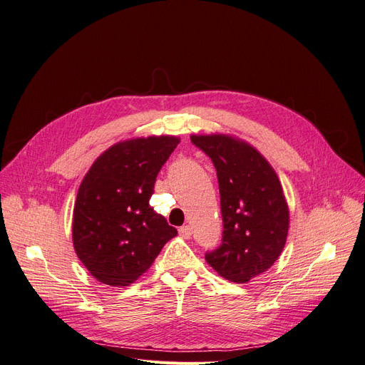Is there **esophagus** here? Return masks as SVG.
Wrapping results in <instances>:
<instances>
[{
  "label": "esophagus",
  "mask_w": 365,
  "mask_h": 365,
  "mask_svg": "<svg viewBox=\"0 0 365 365\" xmlns=\"http://www.w3.org/2000/svg\"><path fill=\"white\" fill-rule=\"evenodd\" d=\"M180 235L184 237V239H190L192 236V228L189 225H182L180 228Z\"/></svg>",
  "instance_id": "obj_1"
}]
</instances>
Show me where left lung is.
I'll use <instances>...</instances> for the list:
<instances>
[{
    "mask_svg": "<svg viewBox=\"0 0 365 365\" xmlns=\"http://www.w3.org/2000/svg\"><path fill=\"white\" fill-rule=\"evenodd\" d=\"M212 158L217 173L222 244L205 254L220 277L248 283L282 254L289 230V207L277 173L250 143L228 134L190 135Z\"/></svg>",
    "mask_w": 365,
    "mask_h": 365,
    "instance_id": "left-lung-1",
    "label": "left lung"
}]
</instances>
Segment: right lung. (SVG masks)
Masks as SVG:
<instances>
[{"label": "right lung", "instance_id": "obj_1", "mask_svg": "<svg viewBox=\"0 0 365 365\" xmlns=\"http://www.w3.org/2000/svg\"><path fill=\"white\" fill-rule=\"evenodd\" d=\"M178 143L175 135L118 141L83 176L73 210V247L101 283H134L178 233L149 205L157 175Z\"/></svg>", "mask_w": 365, "mask_h": 365}]
</instances>
